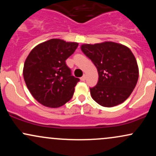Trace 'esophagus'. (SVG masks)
Segmentation results:
<instances>
[{
    "label": "esophagus",
    "instance_id": "esophagus-1",
    "mask_svg": "<svg viewBox=\"0 0 156 156\" xmlns=\"http://www.w3.org/2000/svg\"><path fill=\"white\" fill-rule=\"evenodd\" d=\"M80 80H82V81H84V80H86V76H85V75H83V76L80 78Z\"/></svg>",
    "mask_w": 156,
    "mask_h": 156
}]
</instances>
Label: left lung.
Instances as JSON below:
<instances>
[{"label":"left lung","instance_id":"8db88e82","mask_svg":"<svg viewBox=\"0 0 156 156\" xmlns=\"http://www.w3.org/2000/svg\"><path fill=\"white\" fill-rule=\"evenodd\" d=\"M83 53L98 69V83L90 88L92 99L103 107L121 104L136 85L139 67L136 59L127 46L104 42L80 46Z\"/></svg>","mask_w":156,"mask_h":156}]
</instances>
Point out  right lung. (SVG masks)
Here are the masks:
<instances>
[{
  "label": "right lung",
  "instance_id": "add662e5",
  "mask_svg": "<svg viewBox=\"0 0 156 156\" xmlns=\"http://www.w3.org/2000/svg\"><path fill=\"white\" fill-rule=\"evenodd\" d=\"M78 42L51 39L37 44L27 56L23 78L31 95L42 105L58 108L72 98L79 78L71 76L65 61Z\"/></svg>",
  "mask_w": 156,
  "mask_h": 156
}]
</instances>
